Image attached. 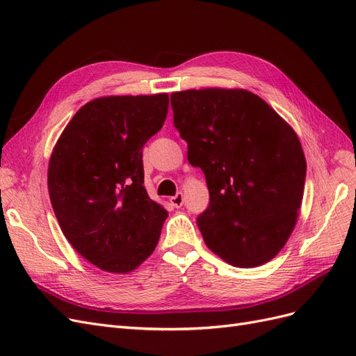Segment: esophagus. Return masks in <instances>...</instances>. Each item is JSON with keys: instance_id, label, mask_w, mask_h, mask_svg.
Here are the masks:
<instances>
[{"instance_id": "esophagus-1", "label": "esophagus", "mask_w": 356, "mask_h": 356, "mask_svg": "<svg viewBox=\"0 0 356 356\" xmlns=\"http://www.w3.org/2000/svg\"><path fill=\"white\" fill-rule=\"evenodd\" d=\"M170 203H172V207L181 208L182 203H184V196H182V193H178V195H175L174 197H170Z\"/></svg>"}]
</instances>
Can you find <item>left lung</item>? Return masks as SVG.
<instances>
[{"instance_id":"left-lung-1","label":"left lung","mask_w":356,"mask_h":356,"mask_svg":"<svg viewBox=\"0 0 356 356\" xmlns=\"http://www.w3.org/2000/svg\"><path fill=\"white\" fill-rule=\"evenodd\" d=\"M170 102L188 163L207 178L209 207L197 218L204 243L234 267L268 263L303 202L306 157L293 126L245 89H188Z\"/></svg>"}]
</instances>
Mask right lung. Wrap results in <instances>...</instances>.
<instances>
[{"instance_id": "obj_1", "label": "right lung", "mask_w": 356, "mask_h": 356, "mask_svg": "<svg viewBox=\"0 0 356 356\" xmlns=\"http://www.w3.org/2000/svg\"><path fill=\"white\" fill-rule=\"evenodd\" d=\"M169 95L101 96L63 129L47 187L62 233L81 257L126 275L156 250L168 211L144 187L143 148L163 126Z\"/></svg>"}]
</instances>
